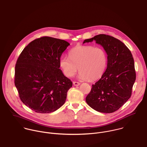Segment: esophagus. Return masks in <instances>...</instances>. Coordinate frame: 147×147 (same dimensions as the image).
<instances>
[{
  "label": "esophagus",
  "mask_w": 147,
  "mask_h": 147,
  "mask_svg": "<svg viewBox=\"0 0 147 147\" xmlns=\"http://www.w3.org/2000/svg\"><path fill=\"white\" fill-rule=\"evenodd\" d=\"M73 84H74V86H79V85L80 84V83L77 82H73Z\"/></svg>",
  "instance_id": "1"
}]
</instances>
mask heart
<instances>
[{
	"label": "heart",
	"mask_w": 147,
	"mask_h": 147,
	"mask_svg": "<svg viewBox=\"0 0 147 147\" xmlns=\"http://www.w3.org/2000/svg\"><path fill=\"white\" fill-rule=\"evenodd\" d=\"M69 56H62L60 65L64 75L73 77L79 68V78L82 80H95L100 78L107 65V55L102 47L76 46L69 52Z\"/></svg>",
	"instance_id": "1"
}]
</instances>
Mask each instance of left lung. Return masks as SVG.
Masks as SVG:
<instances>
[{"mask_svg": "<svg viewBox=\"0 0 147 147\" xmlns=\"http://www.w3.org/2000/svg\"><path fill=\"white\" fill-rule=\"evenodd\" d=\"M94 40L106 52L107 65L101 78L92 85L86 100L97 111L111 113L131 96L136 77L134 60L127 47L112 36L99 34L85 40L83 44Z\"/></svg>", "mask_w": 147, "mask_h": 147, "instance_id": "1", "label": "left lung"}]
</instances>
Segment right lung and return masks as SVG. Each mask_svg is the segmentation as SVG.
<instances>
[{"mask_svg": "<svg viewBox=\"0 0 147 147\" xmlns=\"http://www.w3.org/2000/svg\"><path fill=\"white\" fill-rule=\"evenodd\" d=\"M70 44L42 37L30 42L16 64L14 83L21 101L33 111L49 113L64 105L72 82L60 69V57Z\"/></svg>", "mask_w": 147, "mask_h": 147, "instance_id": "right-lung-1", "label": "right lung"}]
</instances>
